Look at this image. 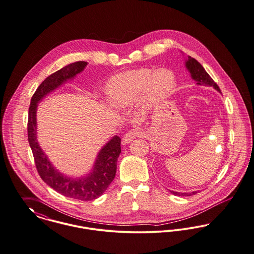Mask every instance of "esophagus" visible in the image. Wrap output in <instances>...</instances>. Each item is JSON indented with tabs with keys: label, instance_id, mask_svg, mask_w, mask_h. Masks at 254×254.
<instances>
[{
	"label": "esophagus",
	"instance_id": "1",
	"mask_svg": "<svg viewBox=\"0 0 254 254\" xmlns=\"http://www.w3.org/2000/svg\"><path fill=\"white\" fill-rule=\"evenodd\" d=\"M142 136H143V131L140 128H133L125 134L123 138V142L124 144H127V143H130L135 138L142 137Z\"/></svg>",
	"mask_w": 254,
	"mask_h": 254
}]
</instances>
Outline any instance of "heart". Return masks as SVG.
<instances>
[{"instance_id": "1", "label": "heart", "mask_w": 254, "mask_h": 254, "mask_svg": "<svg viewBox=\"0 0 254 254\" xmlns=\"http://www.w3.org/2000/svg\"><path fill=\"white\" fill-rule=\"evenodd\" d=\"M174 85V74L167 69L154 72L138 69L112 77L105 87V93L108 102L114 107L133 104L141 97L147 105H151L165 99Z\"/></svg>"}]
</instances>
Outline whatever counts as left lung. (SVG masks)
Returning a JSON list of instances; mask_svg holds the SVG:
<instances>
[{"mask_svg":"<svg viewBox=\"0 0 254 254\" xmlns=\"http://www.w3.org/2000/svg\"><path fill=\"white\" fill-rule=\"evenodd\" d=\"M186 67L190 71L192 77L196 81L197 84L213 86L215 89H217L221 92V90L219 88V86L217 85V83L213 80V78L208 75V73L204 70L202 65L197 60H194V59L191 58V57H188V60L186 61ZM171 193H173V194H176V195H192V194H195L196 192H192V193H178V192L171 191Z\"/></svg>","mask_w":254,"mask_h":254,"instance_id":"left-lung-1","label":"left lung"}]
</instances>
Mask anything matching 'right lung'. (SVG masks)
I'll return each mask as SVG.
<instances>
[{
	"mask_svg": "<svg viewBox=\"0 0 254 254\" xmlns=\"http://www.w3.org/2000/svg\"><path fill=\"white\" fill-rule=\"evenodd\" d=\"M88 63L77 61L69 64L49 75L34 92L29 108L28 139L33 154L36 170L42 180L58 193L79 200H93L104 194L115 178L117 159L121 153V138L113 137L101 149L93 172L87 178L69 179L60 174L48 160L36 140V107L37 103L51 91L59 87L68 78L81 72Z\"/></svg>",
	"mask_w": 254,
	"mask_h": 254,
	"instance_id": "add662e5",
	"label": "right lung"
}]
</instances>
